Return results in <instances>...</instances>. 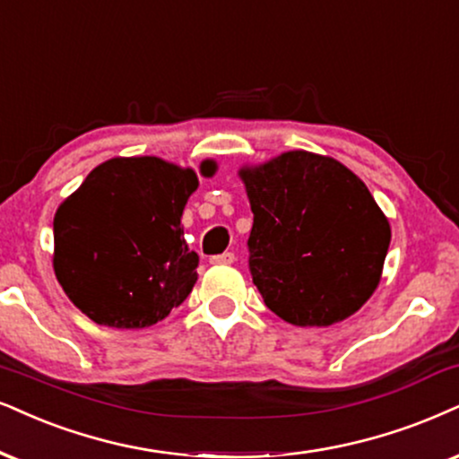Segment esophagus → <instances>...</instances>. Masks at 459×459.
<instances>
[{
	"label": "esophagus",
	"instance_id": "1",
	"mask_svg": "<svg viewBox=\"0 0 459 459\" xmlns=\"http://www.w3.org/2000/svg\"><path fill=\"white\" fill-rule=\"evenodd\" d=\"M212 264H233L235 263V254L233 252H224V254H218V256H212L210 258Z\"/></svg>",
	"mask_w": 459,
	"mask_h": 459
}]
</instances>
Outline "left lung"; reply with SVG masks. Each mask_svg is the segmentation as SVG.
<instances>
[{"mask_svg": "<svg viewBox=\"0 0 459 459\" xmlns=\"http://www.w3.org/2000/svg\"><path fill=\"white\" fill-rule=\"evenodd\" d=\"M239 178L254 213L249 271L275 316L326 328L373 297L392 229L356 173L330 156L290 150L243 165Z\"/></svg>", "mask_w": 459, "mask_h": 459, "instance_id": "left-lung-1", "label": "left lung"}]
</instances>
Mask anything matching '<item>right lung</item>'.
<instances>
[{
    "instance_id": "add662e5",
    "label": "right lung",
    "mask_w": 459,
    "mask_h": 459,
    "mask_svg": "<svg viewBox=\"0 0 459 459\" xmlns=\"http://www.w3.org/2000/svg\"><path fill=\"white\" fill-rule=\"evenodd\" d=\"M216 160H203L212 178ZM199 186L190 167L116 156L95 167L55 213L52 266L69 300L109 328H148L186 300L199 256L182 213Z\"/></svg>"
}]
</instances>
